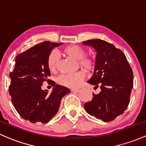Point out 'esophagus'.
Segmentation results:
<instances>
[{"instance_id": "esophagus-1", "label": "esophagus", "mask_w": 146, "mask_h": 146, "mask_svg": "<svg viewBox=\"0 0 146 146\" xmlns=\"http://www.w3.org/2000/svg\"><path fill=\"white\" fill-rule=\"evenodd\" d=\"M72 92H78L79 91V88H72L71 89Z\"/></svg>"}]
</instances>
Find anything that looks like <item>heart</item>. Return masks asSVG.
<instances>
[{
    "label": "heart",
    "mask_w": 146,
    "mask_h": 146,
    "mask_svg": "<svg viewBox=\"0 0 146 146\" xmlns=\"http://www.w3.org/2000/svg\"><path fill=\"white\" fill-rule=\"evenodd\" d=\"M62 52L68 57L78 60V63L84 69L90 70L93 67L95 60L91 57L86 56L84 48L77 45H70L63 48ZM60 57L56 51H52L48 57L47 65L48 70L52 73H56L58 70ZM86 72L84 70H79L74 73L64 74L58 78V83L62 86L69 88L76 87L85 78Z\"/></svg>",
    "instance_id": "1"
}]
</instances>
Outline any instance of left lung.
Listing matches in <instances>:
<instances>
[{
    "label": "left lung",
    "mask_w": 146,
    "mask_h": 146,
    "mask_svg": "<svg viewBox=\"0 0 146 146\" xmlns=\"http://www.w3.org/2000/svg\"><path fill=\"white\" fill-rule=\"evenodd\" d=\"M97 51L95 72L88 83L100 87L99 94L92 93V100L84 104L91 115L109 122L127 108L133 88V72L125 55L112 44L100 40L82 42Z\"/></svg>",
    "instance_id": "8db88e82"
}]
</instances>
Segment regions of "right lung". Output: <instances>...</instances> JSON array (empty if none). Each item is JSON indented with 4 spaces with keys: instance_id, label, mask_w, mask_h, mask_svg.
<instances>
[{
    "instance_id": "1",
    "label": "right lung",
    "mask_w": 146,
    "mask_h": 146,
    "mask_svg": "<svg viewBox=\"0 0 146 146\" xmlns=\"http://www.w3.org/2000/svg\"><path fill=\"white\" fill-rule=\"evenodd\" d=\"M62 43L45 41L17 55L14 70L10 74L9 92L18 113L31 123H48L58 111L62 98L70 92L65 86L48 79L47 65L52 49ZM44 81L54 88L51 93L41 90Z\"/></svg>"
}]
</instances>
